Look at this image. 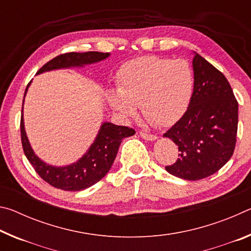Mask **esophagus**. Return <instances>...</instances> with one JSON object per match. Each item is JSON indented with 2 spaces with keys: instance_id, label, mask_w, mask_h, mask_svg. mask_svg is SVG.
I'll list each match as a JSON object with an SVG mask.
<instances>
[{
  "instance_id": "obj_1",
  "label": "esophagus",
  "mask_w": 251,
  "mask_h": 251,
  "mask_svg": "<svg viewBox=\"0 0 251 251\" xmlns=\"http://www.w3.org/2000/svg\"><path fill=\"white\" fill-rule=\"evenodd\" d=\"M139 135H141V137H143L144 139H146V141H156L157 139L156 135L148 134L146 131H139Z\"/></svg>"
}]
</instances>
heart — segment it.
I'll list each match as a JSON object with an SVG mask.
<instances>
[{
    "label": "heart",
    "mask_w": 251,
    "mask_h": 251,
    "mask_svg": "<svg viewBox=\"0 0 251 251\" xmlns=\"http://www.w3.org/2000/svg\"><path fill=\"white\" fill-rule=\"evenodd\" d=\"M117 91L106 93L114 110L125 118L137 115V107L148 121L160 127L171 126L188 107L194 76L184 59L145 55L125 63L116 75Z\"/></svg>",
    "instance_id": "1"
}]
</instances>
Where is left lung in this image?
<instances>
[{
    "mask_svg": "<svg viewBox=\"0 0 251 251\" xmlns=\"http://www.w3.org/2000/svg\"><path fill=\"white\" fill-rule=\"evenodd\" d=\"M193 58L194 91L188 108L164 134L178 146L172 175L199 180L218 172L236 146L238 101L225 75L201 55Z\"/></svg>",
    "mask_w": 251,
    "mask_h": 251,
    "instance_id": "1",
    "label": "left lung"
}]
</instances>
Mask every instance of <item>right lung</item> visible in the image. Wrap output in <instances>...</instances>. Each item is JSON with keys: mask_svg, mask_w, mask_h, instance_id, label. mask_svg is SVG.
I'll list each match as a JSON object with an SVG mask.
<instances>
[{"mask_svg": "<svg viewBox=\"0 0 251 251\" xmlns=\"http://www.w3.org/2000/svg\"><path fill=\"white\" fill-rule=\"evenodd\" d=\"M109 55V53L101 52H72L62 54L46 63L36 74L54 70L83 67L84 65L94 64V63L107 58ZM29 84L31 82L28 83L26 90H25L24 97L26 95ZM134 134L135 130L129 127L117 126L112 123L105 122L100 125L94 143L76 163L63 167L52 166L42 160L32 150L24 128L22 106L21 138H22V146L25 156L42 179H44L55 188L67 190V192H79V190L86 189L100 181L112 167L123 139L133 136Z\"/></svg>", "mask_w": 251, "mask_h": 251, "instance_id": "add662e5", "label": "right lung"}]
</instances>
